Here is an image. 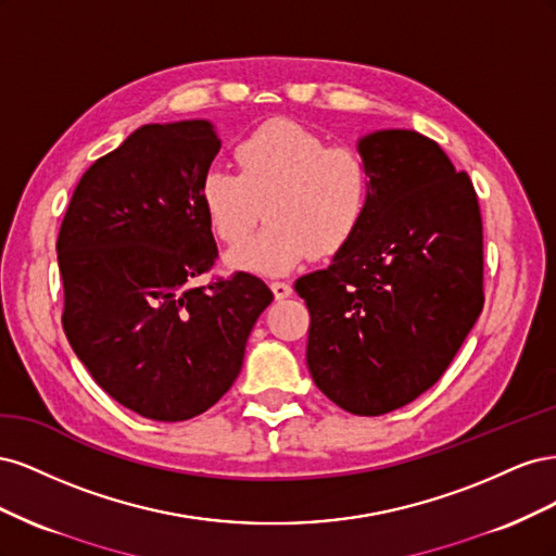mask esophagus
I'll use <instances>...</instances> for the list:
<instances>
[{
	"mask_svg": "<svg viewBox=\"0 0 556 556\" xmlns=\"http://www.w3.org/2000/svg\"><path fill=\"white\" fill-rule=\"evenodd\" d=\"M271 290H274L276 299H288L292 294V285L285 282V280H274L271 282Z\"/></svg>",
	"mask_w": 556,
	"mask_h": 556,
	"instance_id": "34e87169",
	"label": "esophagus"
}]
</instances>
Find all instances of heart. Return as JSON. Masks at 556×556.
<instances>
[{
    "mask_svg": "<svg viewBox=\"0 0 556 556\" xmlns=\"http://www.w3.org/2000/svg\"><path fill=\"white\" fill-rule=\"evenodd\" d=\"M239 174L211 169L199 201L213 237L243 243L262 217L268 225L227 257L231 268L288 274L308 257H329L359 231L371 206L374 174L359 148L329 146L323 134L271 121L233 148Z\"/></svg>",
    "mask_w": 556,
    "mask_h": 556,
    "instance_id": "1",
    "label": "heart"
}]
</instances>
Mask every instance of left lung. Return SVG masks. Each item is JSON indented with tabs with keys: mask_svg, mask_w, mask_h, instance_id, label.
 <instances>
[{
	"mask_svg": "<svg viewBox=\"0 0 556 556\" xmlns=\"http://www.w3.org/2000/svg\"><path fill=\"white\" fill-rule=\"evenodd\" d=\"M371 206L325 271L294 282L311 313L306 362L352 415L396 410L439 382L484 306L473 182L410 129L368 134Z\"/></svg>",
	"mask_w": 556,
	"mask_h": 556,
	"instance_id": "left-lung-1",
	"label": "left lung"
}]
</instances>
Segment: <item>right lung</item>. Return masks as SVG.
I'll use <instances>...</instances> for the list:
<instances>
[{
    "label": "right lung",
    "mask_w": 556,
    "mask_h": 556,
    "mask_svg": "<svg viewBox=\"0 0 556 556\" xmlns=\"http://www.w3.org/2000/svg\"><path fill=\"white\" fill-rule=\"evenodd\" d=\"M220 150L206 121L143 125L83 174L58 233L62 327L125 408L182 422L223 399L274 301L245 271L213 276L199 185Z\"/></svg>",
    "instance_id": "obj_1"
}]
</instances>
